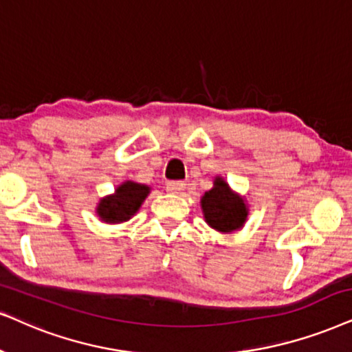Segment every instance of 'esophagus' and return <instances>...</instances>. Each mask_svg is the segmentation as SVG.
<instances>
[{
  "label": "esophagus",
  "instance_id": "34e87169",
  "mask_svg": "<svg viewBox=\"0 0 352 352\" xmlns=\"http://www.w3.org/2000/svg\"><path fill=\"white\" fill-rule=\"evenodd\" d=\"M185 190V182H167V191L170 193H182Z\"/></svg>",
  "mask_w": 352,
  "mask_h": 352
}]
</instances>
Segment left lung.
Wrapping results in <instances>:
<instances>
[{
    "label": "left lung",
    "mask_w": 352,
    "mask_h": 352,
    "mask_svg": "<svg viewBox=\"0 0 352 352\" xmlns=\"http://www.w3.org/2000/svg\"><path fill=\"white\" fill-rule=\"evenodd\" d=\"M204 221L219 232H234L247 221L248 208L240 195L230 190L228 182L216 177L214 186L201 198Z\"/></svg>",
    "instance_id": "obj_1"
}]
</instances>
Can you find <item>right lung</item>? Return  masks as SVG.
<instances>
[{
	"label": "right lung",
	"mask_w": 352,
	"mask_h": 352,
	"mask_svg": "<svg viewBox=\"0 0 352 352\" xmlns=\"http://www.w3.org/2000/svg\"><path fill=\"white\" fill-rule=\"evenodd\" d=\"M149 186L136 182H124L117 186L113 195L100 199L97 204V216L107 224H118L131 219L149 195Z\"/></svg>",
	"instance_id": "right-lung-1"
}]
</instances>
